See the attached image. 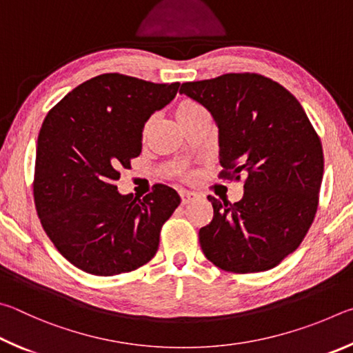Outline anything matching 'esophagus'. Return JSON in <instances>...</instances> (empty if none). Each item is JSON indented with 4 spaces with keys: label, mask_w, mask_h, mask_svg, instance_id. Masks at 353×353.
I'll use <instances>...</instances> for the list:
<instances>
[{
    "label": "esophagus",
    "mask_w": 353,
    "mask_h": 353,
    "mask_svg": "<svg viewBox=\"0 0 353 353\" xmlns=\"http://www.w3.org/2000/svg\"><path fill=\"white\" fill-rule=\"evenodd\" d=\"M180 195H181V203H183V205H188V203L192 201L195 196H196V194L190 192V190H181Z\"/></svg>",
    "instance_id": "1"
}]
</instances>
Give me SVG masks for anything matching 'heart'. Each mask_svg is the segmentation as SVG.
Here are the masks:
<instances>
[{
    "label": "heart",
    "instance_id": "1",
    "mask_svg": "<svg viewBox=\"0 0 353 353\" xmlns=\"http://www.w3.org/2000/svg\"><path fill=\"white\" fill-rule=\"evenodd\" d=\"M203 113H206V110L203 108L199 102L190 101V99H184V101L178 103L175 108V117H176V121L180 122V125L183 122L192 119V117L203 114ZM148 130H150V122H147L144 128H142V136H145L148 133Z\"/></svg>",
    "mask_w": 353,
    "mask_h": 353
}]
</instances>
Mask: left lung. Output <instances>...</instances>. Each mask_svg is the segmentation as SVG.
<instances>
[{"label": "left lung", "mask_w": 353, "mask_h": 353, "mask_svg": "<svg viewBox=\"0 0 353 353\" xmlns=\"http://www.w3.org/2000/svg\"><path fill=\"white\" fill-rule=\"evenodd\" d=\"M219 127L221 178L245 175L242 200L209 195L214 217L200 230L208 261L232 273H259L298 248L318 209L324 172L319 136L292 92L261 74L186 82Z\"/></svg>", "instance_id": "1"}]
</instances>
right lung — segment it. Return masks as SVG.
<instances>
[{
    "instance_id": "obj_1",
    "label": "right lung",
    "mask_w": 353,
    "mask_h": 353,
    "mask_svg": "<svg viewBox=\"0 0 353 353\" xmlns=\"http://www.w3.org/2000/svg\"><path fill=\"white\" fill-rule=\"evenodd\" d=\"M180 83L108 72L76 86L49 111L37 141L34 200L55 248L74 267L116 276L157 254L159 231L180 205L157 184L144 199L116 181L139 157L142 128L176 96Z\"/></svg>"
}]
</instances>
